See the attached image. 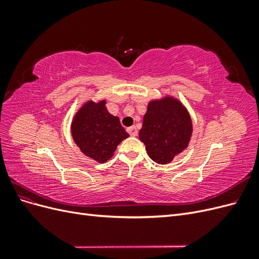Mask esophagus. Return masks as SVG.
Returning a JSON list of instances; mask_svg holds the SVG:
<instances>
[{"mask_svg":"<svg viewBox=\"0 0 259 259\" xmlns=\"http://www.w3.org/2000/svg\"><path fill=\"white\" fill-rule=\"evenodd\" d=\"M127 133H128L131 136H137L138 131H137V128L135 126H131V127L127 128Z\"/></svg>","mask_w":259,"mask_h":259,"instance_id":"34e87169","label":"esophagus"}]
</instances>
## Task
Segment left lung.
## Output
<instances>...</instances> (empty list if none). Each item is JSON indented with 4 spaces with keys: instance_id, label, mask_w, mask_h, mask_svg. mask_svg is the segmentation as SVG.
Wrapping results in <instances>:
<instances>
[{
    "instance_id": "obj_1",
    "label": "left lung",
    "mask_w": 259,
    "mask_h": 259,
    "mask_svg": "<svg viewBox=\"0 0 259 259\" xmlns=\"http://www.w3.org/2000/svg\"><path fill=\"white\" fill-rule=\"evenodd\" d=\"M192 133L190 116L177 100L151 101L144 116L139 139L150 159L165 164L188 146Z\"/></svg>"
}]
</instances>
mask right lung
I'll return each instance as SVG.
<instances>
[{
  "instance_id": "obj_1",
  "label": "right lung",
  "mask_w": 259,
  "mask_h": 259,
  "mask_svg": "<svg viewBox=\"0 0 259 259\" xmlns=\"http://www.w3.org/2000/svg\"><path fill=\"white\" fill-rule=\"evenodd\" d=\"M71 132L81 151L98 162L110 159L116 146L130 136L119 117L108 112L105 100L85 104L74 117Z\"/></svg>"
}]
</instances>
